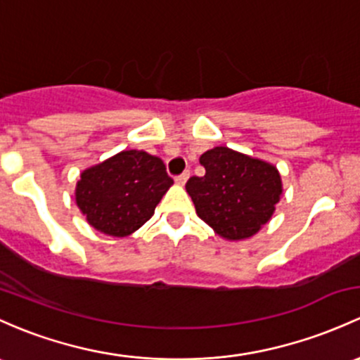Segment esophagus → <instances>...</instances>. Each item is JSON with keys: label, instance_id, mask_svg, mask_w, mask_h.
Listing matches in <instances>:
<instances>
[{"label": "esophagus", "instance_id": "1", "mask_svg": "<svg viewBox=\"0 0 360 360\" xmlns=\"http://www.w3.org/2000/svg\"><path fill=\"white\" fill-rule=\"evenodd\" d=\"M188 179H190V170H184L181 176H176V179L174 181H176V184H179V186H184Z\"/></svg>", "mask_w": 360, "mask_h": 360}]
</instances>
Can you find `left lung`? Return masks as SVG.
<instances>
[{"mask_svg":"<svg viewBox=\"0 0 360 360\" xmlns=\"http://www.w3.org/2000/svg\"><path fill=\"white\" fill-rule=\"evenodd\" d=\"M200 164L205 176H193L186 183L198 217L228 241L255 236L271 221L283 195L276 165L228 146L207 150Z\"/></svg>","mask_w":360,"mask_h":360,"instance_id":"1","label":"left lung"}]
</instances>
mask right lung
<instances>
[{
  "label": "right lung",
  "instance_id": "1",
  "mask_svg": "<svg viewBox=\"0 0 360 360\" xmlns=\"http://www.w3.org/2000/svg\"><path fill=\"white\" fill-rule=\"evenodd\" d=\"M172 184L160 158L143 150H124L82 170L75 203L91 228L126 238L155 214Z\"/></svg>",
  "mask_w": 360,
  "mask_h": 360
}]
</instances>
